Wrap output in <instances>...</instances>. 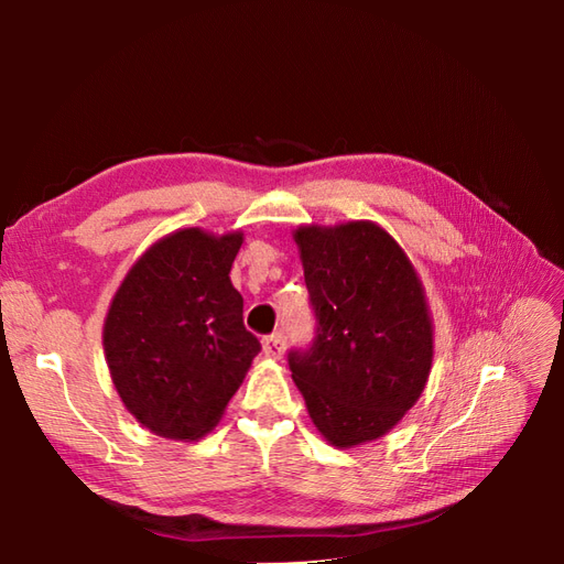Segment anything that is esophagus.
I'll return each mask as SVG.
<instances>
[{
	"label": "esophagus",
	"mask_w": 564,
	"mask_h": 564,
	"mask_svg": "<svg viewBox=\"0 0 564 564\" xmlns=\"http://www.w3.org/2000/svg\"><path fill=\"white\" fill-rule=\"evenodd\" d=\"M261 346H263V354H267L269 358H281L285 354V337L281 332H275V334H271V337L263 339Z\"/></svg>",
	"instance_id": "obj_1"
}]
</instances>
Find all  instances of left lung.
Returning <instances> with one entry per match:
<instances>
[{"mask_svg":"<svg viewBox=\"0 0 564 564\" xmlns=\"http://www.w3.org/2000/svg\"><path fill=\"white\" fill-rule=\"evenodd\" d=\"M317 337L289 366L307 414L332 446L386 436L422 398L434 322L404 249L370 220L293 232Z\"/></svg>","mask_w":564,"mask_h":564,"instance_id":"obj_1","label":"left lung"}]
</instances>
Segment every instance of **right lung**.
<instances>
[{
	"label": "right lung",
	"instance_id": "right-lung-1",
	"mask_svg": "<svg viewBox=\"0 0 564 564\" xmlns=\"http://www.w3.org/2000/svg\"><path fill=\"white\" fill-rule=\"evenodd\" d=\"M242 242V230L184 227L158 239L118 285L104 319L106 364L126 410L152 434L206 436L261 351L230 281Z\"/></svg>",
	"mask_w": 564,
	"mask_h": 564
}]
</instances>
